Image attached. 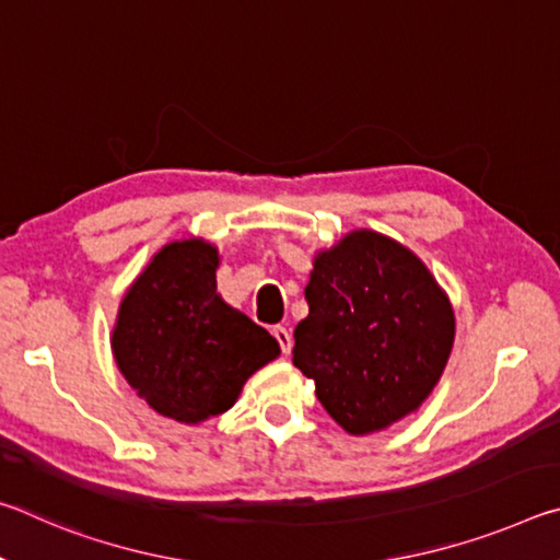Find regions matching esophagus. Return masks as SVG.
I'll return each instance as SVG.
<instances>
[{
  "label": "esophagus",
  "mask_w": 560,
  "mask_h": 560,
  "mask_svg": "<svg viewBox=\"0 0 560 560\" xmlns=\"http://www.w3.org/2000/svg\"><path fill=\"white\" fill-rule=\"evenodd\" d=\"M271 334H273V338H277V343L281 346V353H291V334H289V328H283V326H273L271 328Z\"/></svg>",
  "instance_id": "obj_1"
}]
</instances>
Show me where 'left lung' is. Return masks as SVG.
Instances as JSON below:
<instances>
[{
	"instance_id": "1",
	"label": "left lung",
	"mask_w": 560,
	"mask_h": 560,
	"mask_svg": "<svg viewBox=\"0 0 560 560\" xmlns=\"http://www.w3.org/2000/svg\"><path fill=\"white\" fill-rule=\"evenodd\" d=\"M308 316L293 330V365L316 383L350 434L390 428L438 385L454 343L450 299L428 267L390 236L346 234L318 252Z\"/></svg>"
}]
</instances>
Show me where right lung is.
I'll return each mask as SVG.
<instances>
[{"label": "right lung", "mask_w": 560, "mask_h": 560, "mask_svg": "<svg viewBox=\"0 0 560 560\" xmlns=\"http://www.w3.org/2000/svg\"><path fill=\"white\" fill-rule=\"evenodd\" d=\"M217 267L212 244H165L120 301L110 338L132 390L185 424L230 410L249 375L281 353L277 338L222 301Z\"/></svg>", "instance_id": "add662e5"}]
</instances>
